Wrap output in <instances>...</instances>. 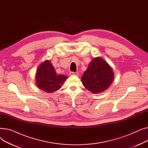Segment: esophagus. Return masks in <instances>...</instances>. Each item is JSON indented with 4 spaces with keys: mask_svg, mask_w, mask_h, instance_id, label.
Here are the masks:
<instances>
[{
    "mask_svg": "<svg viewBox=\"0 0 148 148\" xmlns=\"http://www.w3.org/2000/svg\"><path fill=\"white\" fill-rule=\"evenodd\" d=\"M69 74L71 75H78L79 73H77V72H70Z\"/></svg>",
    "mask_w": 148,
    "mask_h": 148,
    "instance_id": "1",
    "label": "esophagus"
}]
</instances>
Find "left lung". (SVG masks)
Segmentation results:
<instances>
[{
  "label": "left lung",
  "mask_w": 148,
  "mask_h": 148,
  "mask_svg": "<svg viewBox=\"0 0 148 148\" xmlns=\"http://www.w3.org/2000/svg\"><path fill=\"white\" fill-rule=\"evenodd\" d=\"M113 78L114 74L110 66L98 57L92 60L81 80L87 89L92 93L98 94L106 90Z\"/></svg>",
  "instance_id": "8db88e82"
}]
</instances>
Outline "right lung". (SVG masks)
<instances>
[{"label": "right lung", "mask_w": 148, "mask_h": 148, "mask_svg": "<svg viewBox=\"0 0 148 148\" xmlns=\"http://www.w3.org/2000/svg\"><path fill=\"white\" fill-rule=\"evenodd\" d=\"M68 78L64 75H57L55 69L49 60H46L37 69L36 81L40 89L51 93L61 88L60 84Z\"/></svg>", "instance_id": "add662e5"}]
</instances>
